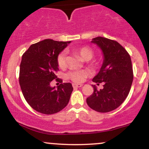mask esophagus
Listing matches in <instances>:
<instances>
[{
	"instance_id": "esophagus-1",
	"label": "esophagus",
	"mask_w": 149,
	"mask_h": 149,
	"mask_svg": "<svg viewBox=\"0 0 149 149\" xmlns=\"http://www.w3.org/2000/svg\"><path fill=\"white\" fill-rule=\"evenodd\" d=\"M83 86L82 84H76V83H73V88H80V87Z\"/></svg>"
}]
</instances>
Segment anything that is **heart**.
<instances>
[{
    "mask_svg": "<svg viewBox=\"0 0 149 149\" xmlns=\"http://www.w3.org/2000/svg\"><path fill=\"white\" fill-rule=\"evenodd\" d=\"M76 52L84 61H89L92 59L94 52L92 49L88 47H82L76 49ZM57 62L59 66L61 69L66 66V52H62L58 55ZM90 75V72L88 70H77V71H71L68 73L67 76L69 79L76 83H80L85 80L87 77Z\"/></svg>",
    "mask_w": 149,
    "mask_h": 149,
    "instance_id": "obj_1",
    "label": "heart"
}]
</instances>
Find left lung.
<instances>
[{
	"instance_id": "8db88e82",
	"label": "left lung",
	"mask_w": 149,
	"mask_h": 149,
	"mask_svg": "<svg viewBox=\"0 0 149 149\" xmlns=\"http://www.w3.org/2000/svg\"><path fill=\"white\" fill-rule=\"evenodd\" d=\"M91 42L100 47L104 57L100 71L92 81L97 85L104 83V88L98 90L92 85L94 92L87 98V104L97 112L111 111L122 104L130 90L133 80L130 56L115 40L100 36L92 38Z\"/></svg>"
}]
</instances>
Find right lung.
I'll return each instance as SVG.
<instances>
[{
  "label": "right lung",
  "instance_id": "add662e5",
  "mask_svg": "<svg viewBox=\"0 0 149 149\" xmlns=\"http://www.w3.org/2000/svg\"><path fill=\"white\" fill-rule=\"evenodd\" d=\"M70 42L45 39L31 45L22 55L19 85L26 101L38 112L56 113L69 103L71 83H61L56 88L50 83L57 78L58 55Z\"/></svg>",
  "mask_w": 149,
  "mask_h": 149
}]
</instances>
